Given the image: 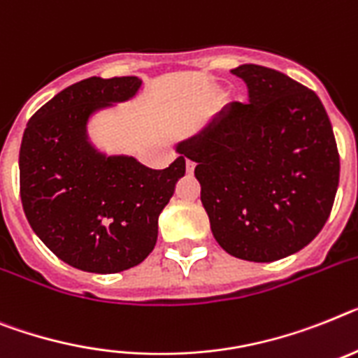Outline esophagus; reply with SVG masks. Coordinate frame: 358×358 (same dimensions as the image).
<instances>
[{"label":"esophagus","instance_id":"1","mask_svg":"<svg viewBox=\"0 0 358 358\" xmlns=\"http://www.w3.org/2000/svg\"><path fill=\"white\" fill-rule=\"evenodd\" d=\"M194 167H196V164H194L193 160H187V162H185V169H187V173H189V174L193 173Z\"/></svg>","mask_w":358,"mask_h":358}]
</instances>
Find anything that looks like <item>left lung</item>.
Instances as JSON below:
<instances>
[{"instance_id": "1", "label": "left lung", "mask_w": 358, "mask_h": 358, "mask_svg": "<svg viewBox=\"0 0 358 358\" xmlns=\"http://www.w3.org/2000/svg\"><path fill=\"white\" fill-rule=\"evenodd\" d=\"M248 103L233 101L200 136L180 143L211 231L224 251L249 262L293 255L331 213L341 158L322 101L275 69H233Z\"/></svg>"}]
</instances>
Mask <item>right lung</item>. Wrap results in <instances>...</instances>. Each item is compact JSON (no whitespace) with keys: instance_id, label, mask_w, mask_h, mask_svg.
<instances>
[{"instance_id":"1","label":"right lung","mask_w":358,"mask_h":358,"mask_svg":"<svg viewBox=\"0 0 358 358\" xmlns=\"http://www.w3.org/2000/svg\"><path fill=\"white\" fill-rule=\"evenodd\" d=\"M136 76L89 78L63 89L27 123L20 149V196L27 220L69 266L120 273L156 245L158 216L185 174V155L165 169L131 156H103L85 136L94 110L136 94Z\"/></svg>"}]
</instances>
